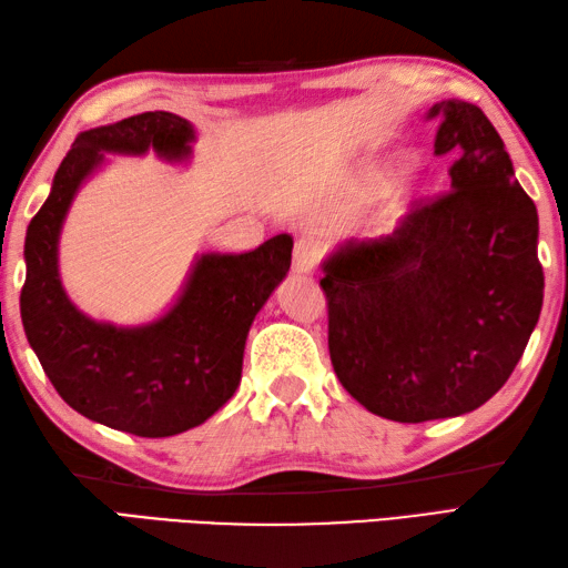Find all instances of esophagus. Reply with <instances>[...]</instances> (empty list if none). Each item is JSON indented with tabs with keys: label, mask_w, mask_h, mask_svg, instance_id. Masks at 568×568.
I'll return each mask as SVG.
<instances>
[{
	"label": "esophagus",
	"mask_w": 568,
	"mask_h": 568,
	"mask_svg": "<svg viewBox=\"0 0 568 568\" xmlns=\"http://www.w3.org/2000/svg\"><path fill=\"white\" fill-rule=\"evenodd\" d=\"M317 244L315 241H310V239H300L297 244H295V251H293V271L295 273H300V275H305V273H312L315 271V265H317Z\"/></svg>",
	"instance_id": "obj_1"
}]
</instances>
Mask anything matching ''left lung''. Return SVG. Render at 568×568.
Listing matches in <instances>:
<instances>
[{"instance_id": "left-lung-1", "label": "left lung", "mask_w": 568, "mask_h": 568, "mask_svg": "<svg viewBox=\"0 0 568 568\" xmlns=\"http://www.w3.org/2000/svg\"><path fill=\"white\" fill-rule=\"evenodd\" d=\"M434 153L452 192L388 236L344 241L322 263L336 378L393 422L466 415L496 395L535 332L545 273L537 207L476 104L437 102Z\"/></svg>"}]
</instances>
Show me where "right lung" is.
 <instances>
[{"label":"right lung","instance_id":"add662e5","mask_svg":"<svg viewBox=\"0 0 568 568\" xmlns=\"http://www.w3.org/2000/svg\"><path fill=\"white\" fill-rule=\"evenodd\" d=\"M195 126L143 112L82 134L55 171L51 195L27 229L21 322L45 376L92 422L136 437H173L207 422L239 388L253 320L291 271L293 236L248 253H202L159 320L116 327L84 315L58 273V241L72 200L104 153L185 161Z\"/></svg>","mask_w":568,"mask_h":568}]
</instances>
